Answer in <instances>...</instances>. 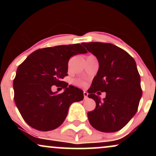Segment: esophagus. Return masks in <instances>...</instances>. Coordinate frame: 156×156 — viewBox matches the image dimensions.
<instances>
[{"label":"esophagus","mask_w":156,"mask_h":156,"mask_svg":"<svg viewBox=\"0 0 156 156\" xmlns=\"http://www.w3.org/2000/svg\"><path fill=\"white\" fill-rule=\"evenodd\" d=\"M83 97H84V99L87 100V98H88V92H85V91H84V92H83Z\"/></svg>","instance_id":"esophagus-1"}]
</instances>
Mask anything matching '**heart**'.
Listing matches in <instances>:
<instances>
[{"label": "heart", "mask_w": 156, "mask_h": 156, "mask_svg": "<svg viewBox=\"0 0 156 156\" xmlns=\"http://www.w3.org/2000/svg\"><path fill=\"white\" fill-rule=\"evenodd\" d=\"M76 83L78 84V85H83L84 83L83 81H81V80H77V81L76 82Z\"/></svg>", "instance_id": "1"}]
</instances>
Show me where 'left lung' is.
<instances>
[{
  "label": "left lung",
  "instance_id": "1",
  "mask_svg": "<svg viewBox=\"0 0 156 156\" xmlns=\"http://www.w3.org/2000/svg\"><path fill=\"white\" fill-rule=\"evenodd\" d=\"M82 44L99 62L97 76L88 89V97L96 103L94 110L87 114L89 122L99 131H118L135 115L142 95L136 64L126 51L113 44ZM104 91L106 98L101 100L98 96Z\"/></svg>",
  "mask_w": 156,
  "mask_h": 156
}]
</instances>
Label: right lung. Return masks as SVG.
Here are the masks:
<instances>
[{
    "label": "right lung",
    "mask_w": 156,
    "mask_h": 156,
    "mask_svg": "<svg viewBox=\"0 0 156 156\" xmlns=\"http://www.w3.org/2000/svg\"><path fill=\"white\" fill-rule=\"evenodd\" d=\"M80 44L44 48L31 53L19 66L13 81L15 104L28 125L42 131L54 130L64 122L69 105L83 99L81 89L62 81L73 55L87 53ZM55 85L65 89L57 94Z\"/></svg>",
    "instance_id": "obj_1"
}]
</instances>
